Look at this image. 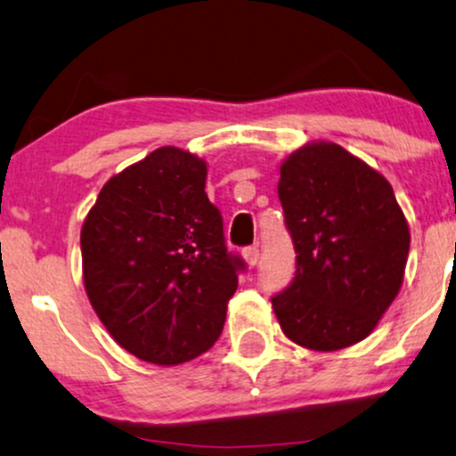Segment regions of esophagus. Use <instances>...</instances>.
Masks as SVG:
<instances>
[{"instance_id": "esophagus-1", "label": "esophagus", "mask_w": 456, "mask_h": 456, "mask_svg": "<svg viewBox=\"0 0 456 456\" xmlns=\"http://www.w3.org/2000/svg\"><path fill=\"white\" fill-rule=\"evenodd\" d=\"M242 257L248 265H255L259 261V248L257 246H248V248L242 250Z\"/></svg>"}]
</instances>
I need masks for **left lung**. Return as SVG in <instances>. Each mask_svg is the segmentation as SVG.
<instances>
[{
  "label": "left lung",
  "mask_w": 456,
  "mask_h": 456,
  "mask_svg": "<svg viewBox=\"0 0 456 456\" xmlns=\"http://www.w3.org/2000/svg\"><path fill=\"white\" fill-rule=\"evenodd\" d=\"M279 197L296 246L294 282L272 297L287 338L337 352L373 332L399 296L410 224L390 182L332 141L281 165Z\"/></svg>",
  "instance_id": "left-lung-1"
}]
</instances>
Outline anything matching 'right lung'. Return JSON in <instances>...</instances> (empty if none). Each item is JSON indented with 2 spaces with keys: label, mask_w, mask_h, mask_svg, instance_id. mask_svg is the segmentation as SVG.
<instances>
[{
  "label": "right lung",
  "mask_w": 456,
  "mask_h": 456,
  "mask_svg": "<svg viewBox=\"0 0 456 456\" xmlns=\"http://www.w3.org/2000/svg\"><path fill=\"white\" fill-rule=\"evenodd\" d=\"M208 162L165 145L115 174L81 227L83 285L119 347L159 366L216 343L244 264L206 195Z\"/></svg>",
  "instance_id": "obj_1"
}]
</instances>
